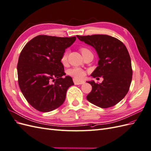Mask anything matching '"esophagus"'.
Listing matches in <instances>:
<instances>
[{"label": "esophagus", "mask_w": 151, "mask_h": 151, "mask_svg": "<svg viewBox=\"0 0 151 151\" xmlns=\"http://www.w3.org/2000/svg\"><path fill=\"white\" fill-rule=\"evenodd\" d=\"M73 81H74V83L76 85H79V84H83L84 83V81H79L76 79H73Z\"/></svg>", "instance_id": "34e87169"}]
</instances>
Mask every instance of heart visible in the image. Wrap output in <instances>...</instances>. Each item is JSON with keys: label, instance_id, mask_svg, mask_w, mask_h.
Returning <instances> with one entry per match:
<instances>
[{"label": "heart", "instance_id": "heart-1", "mask_svg": "<svg viewBox=\"0 0 151 151\" xmlns=\"http://www.w3.org/2000/svg\"><path fill=\"white\" fill-rule=\"evenodd\" d=\"M80 50H81L82 54H83V55H84L87 53L91 52V51L88 48H85V47L81 48L80 49ZM68 54V52L67 50H65V51L63 52V53H62L60 61H61L62 64H63V65H65L67 62ZM68 74L70 76H72L73 77H74V78L76 79H83L84 77L85 72L84 71V70H83L81 68L74 67V68H70V69L68 70Z\"/></svg>", "mask_w": 151, "mask_h": 151}]
</instances>
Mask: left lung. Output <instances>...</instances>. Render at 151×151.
Instances as JSON below:
<instances>
[{
  "label": "left lung",
  "mask_w": 151,
  "mask_h": 151,
  "mask_svg": "<svg viewBox=\"0 0 151 151\" xmlns=\"http://www.w3.org/2000/svg\"><path fill=\"white\" fill-rule=\"evenodd\" d=\"M77 37L96 50L99 58L98 66L91 76L103 78L101 83L88 82L92 86V91L87 99L102 108L115 106L127 94L132 79L131 59L125 45L106 35H77Z\"/></svg>",
  "instance_id": "8db88e82"
}]
</instances>
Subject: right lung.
<instances>
[{"instance_id": "1", "label": "right lung", "mask_w": 151, "mask_h": 151, "mask_svg": "<svg viewBox=\"0 0 151 151\" xmlns=\"http://www.w3.org/2000/svg\"><path fill=\"white\" fill-rule=\"evenodd\" d=\"M76 40L38 35L22 48L17 66L18 84L27 101L38 111L49 112L60 106L68 88L74 85L71 77H63L66 74L60 59Z\"/></svg>"}]
</instances>
